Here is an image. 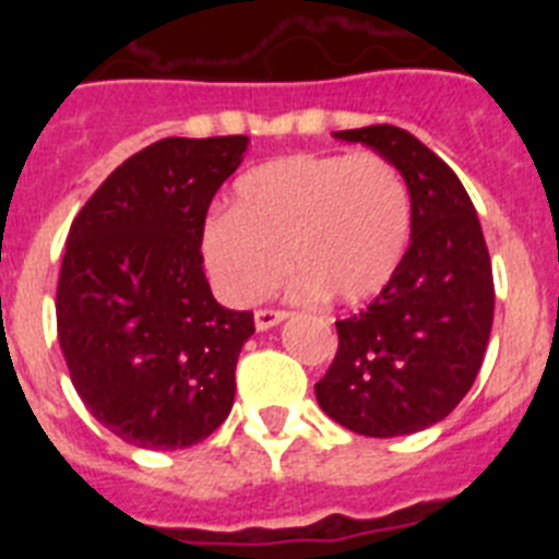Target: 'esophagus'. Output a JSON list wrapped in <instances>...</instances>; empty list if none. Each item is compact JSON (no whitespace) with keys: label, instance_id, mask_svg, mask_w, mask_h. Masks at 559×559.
Masks as SVG:
<instances>
[{"label":"esophagus","instance_id":"esophagus-1","mask_svg":"<svg viewBox=\"0 0 559 559\" xmlns=\"http://www.w3.org/2000/svg\"><path fill=\"white\" fill-rule=\"evenodd\" d=\"M283 319H288V310H280V308H260V310H257V313H254L257 330L276 328V324L283 322Z\"/></svg>","mask_w":559,"mask_h":559}]
</instances>
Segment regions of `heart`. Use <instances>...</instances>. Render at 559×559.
Listing matches in <instances>:
<instances>
[{
    "label": "heart",
    "instance_id": "heart-1",
    "mask_svg": "<svg viewBox=\"0 0 559 559\" xmlns=\"http://www.w3.org/2000/svg\"><path fill=\"white\" fill-rule=\"evenodd\" d=\"M408 235L412 195L389 156L294 153L237 179L231 210L206 221L204 260L235 302L269 294L290 263L296 294L358 305L392 283Z\"/></svg>",
    "mask_w": 559,
    "mask_h": 559
}]
</instances>
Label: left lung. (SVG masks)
Instances as JSON below:
<instances>
[{
  "instance_id": "1",
  "label": "left lung",
  "mask_w": 559,
  "mask_h": 559,
  "mask_svg": "<svg viewBox=\"0 0 559 559\" xmlns=\"http://www.w3.org/2000/svg\"><path fill=\"white\" fill-rule=\"evenodd\" d=\"M400 167L412 243L367 310L335 322L338 349L316 400L364 437H403L445 419L471 392L490 341L496 285L476 206L456 173L397 126L335 131Z\"/></svg>"
}]
</instances>
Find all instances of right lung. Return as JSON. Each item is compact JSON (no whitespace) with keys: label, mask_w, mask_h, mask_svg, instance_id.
<instances>
[{"label":"right lung","mask_w":559,"mask_h":559,"mask_svg":"<svg viewBox=\"0 0 559 559\" xmlns=\"http://www.w3.org/2000/svg\"><path fill=\"white\" fill-rule=\"evenodd\" d=\"M249 136H167L95 190L67 235L58 341L83 406L147 451L210 437L235 403L251 310L215 302L204 276L206 210Z\"/></svg>","instance_id":"obj_1"}]
</instances>
